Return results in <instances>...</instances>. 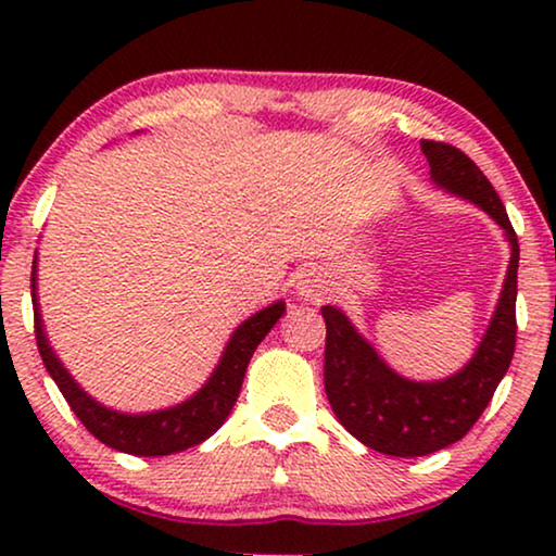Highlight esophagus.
Wrapping results in <instances>:
<instances>
[{
  "instance_id": "obj_1",
  "label": "esophagus",
  "mask_w": 556,
  "mask_h": 556,
  "mask_svg": "<svg viewBox=\"0 0 556 556\" xmlns=\"http://www.w3.org/2000/svg\"><path fill=\"white\" fill-rule=\"evenodd\" d=\"M329 291H331V280H329V276H326L324 270L308 268V270L301 273L299 293L306 295L308 301H321Z\"/></svg>"
}]
</instances>
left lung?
I'll return each mask as SVG.
<instances>
[{
  "instance_id": "obj_1",
  "label": "left lung",
  "mask_w": 556,
  "mask_h": 556,
  "mask_svg": "<svg viewBox=\"0 0 556 556\" xmlns=\"http://www.w3.org/2000/svg\"><path fill=\"white\" fill-rule=\"evenodd\" d=\"M440 187L478 204L511 242L508 276L485 339L470 364L443 382H409L387 367L339 308L324 306V387L339 422L371 451L415 458L458 443L478 422L504 379L516 349L519 240L504 202L476 162L445 141H420Z\"/></svg>"
}]
</instances>
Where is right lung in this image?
Returning <instances> with one entry per match:
<instances>
[{
    "instance_id": "1",
    "label": "right lung",
    "mask_w": 556,
    "mask_h": 556,
    "mask_svg": "<svg viewBox=\"0 0 556 556\" xmlns=\"http://www.w3.org/2000/svg\"><path fill=\"white\" fill-rule=\"evenodd\" d=\"M33 288H35V265H33ZM33 308H35V339L40 356L48 367L50 377L63 392V397L78 420L86 425L90 435L101 440L113 451L131 453V455H172L187 447L200 445L207 440L219 425L227 420L230 409L238 400L242 377H245L248 362L257 344L265 339L280 316H283L286 303H273V306L263 308L261 314L250 316L245 324L238 326L232 333L230 344H227L223 359H219L215 375L210 382L194 394L192 400L181 402L177 407L162 409V413L151 415H121L113 413L109 407H101L96 400H90L73 377L63 369L58 356L52 354L42 333V321L37 314V295L33 291Z\"/></svg>"
}]
</instances>
